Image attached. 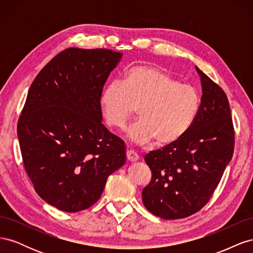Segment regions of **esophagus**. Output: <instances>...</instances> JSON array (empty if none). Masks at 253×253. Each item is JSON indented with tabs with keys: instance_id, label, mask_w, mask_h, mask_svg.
Instances as JSON below:
<instances>
[{
	"instance_id": "1",
	"label": "esophagus",
	"mask_w": 253,
	"mask_h": 253,
	"mask_svg": "<svg viewBox=\"0 0 253 253\" xmlns=\"http://www.w3.org/2000/svg\"><path fill=\"white\" fill-rule=\"evenodd\" d=\"M126 159H127V162H129V163H136L137 160L139 159V157L134 151L129 150V151L126 152Z\"/></svg>"
}]
</instances>
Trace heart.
<instances>
[{
  "label": "heart",
  "instance_id": "1",
  "mask_svg": "<svg viewBox=\"0 0 253 253\" xmlns=\"http://www.w3.org/2000/svg\"><path fill=\"white\" fill-rule=\"evenodd\" d=\"M201 105L198 91L180 84L173 76L151 65L127 70L122 80L110 81L99 96V108L106 124L124 128L138 109L139 120L127 128L136 144L155 140L156 145L174 143L193 125Z\"/></svg>",
  "mask_w": 253,
  "mask_h": 253
}]
</instances>
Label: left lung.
<instances>
[{
	"mask_svg": "<svg viewBox=\"0 0 253 253\" xmlns=\"http://www.w3.org/2000/svg\"><path fill=\"white\" fill-rule=\"evenodd\" d=\"M195 68L203 95L193 125L180 139L144 157L152 179L142 190V202L164 219L183 218L201 210L233 155L234 129L228 98Z\"/></svg>",
	"mask_w": 253,
	"mask_h": 253,
	"instance_id": "left-lung-1",
	"label": "left lung"
}]
</instances>
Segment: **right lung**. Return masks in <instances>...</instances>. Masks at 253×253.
I'll return each instance as SVG.
<instances>
[{
  "instance_id": "right-lung-1",
  "label": "right lung",
  "mask_w": 253,
  "mask_h": 253,
  "mask_svg": "<svg viewBox=\"0 0 253 253\" xmlns=\"http://www.w3.org/2000/svg\"><path fill=\"white\" fill-rule=\"evenodd\" d=\"M122 53L67 48L29 87L18 122L25 170L43 201L65 212L87 209L126 164L125 142L102 125L99 96Z\"/></svg>"
}]
</instances>
